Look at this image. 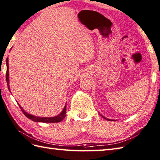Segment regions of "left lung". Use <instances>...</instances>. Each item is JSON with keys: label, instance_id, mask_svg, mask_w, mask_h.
<instances>
[{"label": "left lung", "instance_id": "obj_1", "mask_svg": "<svg viewBox=\"0 0 160 160\" xmlns=\"http://www.w3.org/2000/svg\"><path fill=\"white\" fill-rule=\"evenodd\" d=\"M100 115H101V116H102V117H103V118H104V119H106V120H108V121H114L113 120H110V119H108V118H105V117H104V116H103V115H101V113H100Z\"/></svg>", "mask_w": 160, "mask_h": 160}]
</instances>
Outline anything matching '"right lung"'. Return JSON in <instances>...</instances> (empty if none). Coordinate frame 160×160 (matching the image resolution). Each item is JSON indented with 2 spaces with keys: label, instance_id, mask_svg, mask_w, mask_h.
I'll list each match as a JSON object with an SVG mask.
<instances>
[{
  "label": "right lung",
  "instance_id": "right-lung-1",
  "mask_svg": "<svg viewBox=\"0 0 160 160\" xmlns=\"http://www.w3.org/2000/svg\"><path fill=\"white\" fill-rule=\"evenodd\" d=\"M6 64H7V73H6V81H7V84H8V87L9 91H10L9 89V63H8V58H7L6 59ZM11 92V91H10ZM19 107L20 108V109L22 111V113L25 116L30 119V120L33 121V122H45V123H56V122H60L62 121L63 119L65 118L66 116V111H67V104L64 106L63 110L60 114H58L56 116L54 117H50V118H46V117H38V116H35V115H33L28 113V112H26L25 110L23 109L22 107L20 106V104Z\"/></svg>",
  "mask_w": 160,
  "mask_h": 160
}]
</instances>
